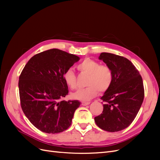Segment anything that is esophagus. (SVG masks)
Wrapping results in <instances>:
<instances>
[{
    "instance_id": "esophagus-1",
    "label": "esophagus",
    "mask_w": 160,
    "mask_h": 160,
    "mask_svg": "<svg viewBox=\"0 0 160 160\" xmlns=\"http://www.w3.org/2000/svg\"><path fill=\"white\" fill-rule=\"evenodd\" d=\"M89 103H90V102H85V101H83V102H82V105L85 106V105H89Z\"/></svg>"
}]
</instances>
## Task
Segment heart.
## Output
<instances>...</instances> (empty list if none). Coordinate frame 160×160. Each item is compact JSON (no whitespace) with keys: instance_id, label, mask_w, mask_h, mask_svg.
Masks as SVG:
<instances>
[{"instance_id":"b5f03b06","label":"heart","mask_w":160,"mask_h":160,"mask_svg":"<svg viewBox=\"0 0 160 160\" xmlns=\"http://www.w3.org/2000/svg\"><path fill=\"white\" fill-rule=\"evenodd\" d=\"M81 72L89 75L86 85L88 87L79 89L72 93V98L81 101H88L98 93H103L109 89L113 81V72L108 65H101L100 62L90 58H85L77 65ZM63 79L67 85L71 89L77 88V77L71 69L65 72Z\"/></svg>"}]
</instances>
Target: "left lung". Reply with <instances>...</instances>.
Masks as SVG:
<instances>
[{"mask_svg": "<svg viewBox=\"0 0 160 160\" xmlns=\"http://www.w3.org/2000/svg\"><path fill=\"white\" fill-rule=\"evenodd\" d=\"M99 58L112 69L113 81L101 98L103 110L94 118L95 122L107 132H119L133 122L141 108L144 98L143 80L126 58L109 52L101 53Z\"/></svg>", "mask_w": 160, "mask_h": 160, "instance_id": "obj_1", "label": "left lung"}]
</instances>
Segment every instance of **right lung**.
I'll return each mask as SVG.
<instances>
[{
  "label": "right lung",
  "instance_id": "right-lung-1",
  "mask_svg": "<svg viewBox=\"0 0 160 160\" xmlns=\"http://www.w3.org/2000/svg\"><path fill=\"white\" fill-rule=\"evenodd\" d=\"M79 60L75 55L52 49L34 55L22 69L18 80L21 108L41 132L57 133L71 125L81 103L61 100L69 92L63 75Z\"/></svg>",
  "mask_w": 160,
  "mask_h": 160
}]
</instances>
